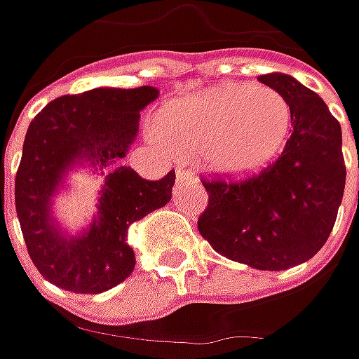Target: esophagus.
I'll use <instances>...</instances> for the list:
<instances>
[{"label":"esophagus","instance_id":"1","mask_svg":"<svg viewBox=\"0 0 359 359\" xmlns=\"http://www.w3.org/2000/svg\"><path fill=\"white\" fill-rule=\"evenodd\" d=\"M175 175H177V180H180V182H194V180H196V177H194V173L187 172V170H184L182 165H180L177 170H175Z\"/></svg>","mask_w":359,"mask_h":359}]
</instances>
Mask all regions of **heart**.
<instances>
[{
    "label": "heart",
    "instance_id": "obj_1",
    "mask_svg": "<svg viewBox=\"0 0 359 359\" xmlns=\"http://www.w3.org/2000/svg\"><path fill=\"white\" fill-rule=\"evenodd\" d=\"M290 105L264 86L222 83L172 104L159 121V135L184 154L226 175H248L266 168L290 133Z\"/></svg>",
    "mask_w": 359,
    "mask_h": 359
}]
</instances>
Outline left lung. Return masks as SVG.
Masks as SVG:
<instances>
[{
  "label": "left lung",
  "instance_id": "obj_1",
  "mask_svg": "<svg viewBox=\"0 0 359 359\" xmlns=\"http://www.w3.org/2000/svg\"><path fill=\"white\" fill-rule=\"evenodd\" d=\"M257 79L290 105L294 131L259 173L240 182L201 177L210 200L198 229L228 259L280 271L324 248L344 198L346 163L339 121L318 93L285 74Z\"/></svg>",
  "mask_w": 359,
  "mask_h": 359
}]
</instances>
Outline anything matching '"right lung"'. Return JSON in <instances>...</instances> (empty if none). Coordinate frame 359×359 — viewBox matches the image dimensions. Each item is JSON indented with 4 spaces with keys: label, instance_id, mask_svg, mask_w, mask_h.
I'll return each instance as SVG.
<instances>
[{
    "label": "right lung",
    "instance_id": "add662e5",
    "mask_svg": "<svg viewBox=\"0 0 359 359\" xmlns=\"http://www.w3.org/2000/svg\"><path fill=\"white\" fill-rule=\"evenodd\" d=\"M159 95L151 86L97 88L49 102L29 123L15 173V212L27 254L53 285L76 294H100L121 283L135 266L128 228L172 200L175 172L144 180L126 158L140 128V111ZM76 163L116 170L106 176L98 217L74 238L50 217V198Z\"/></svg>",
    "mask_w": 359,
    "mask_h": 359
}]
</instances>
